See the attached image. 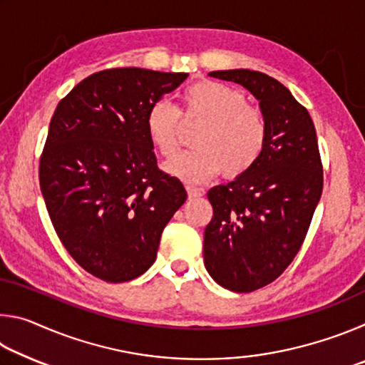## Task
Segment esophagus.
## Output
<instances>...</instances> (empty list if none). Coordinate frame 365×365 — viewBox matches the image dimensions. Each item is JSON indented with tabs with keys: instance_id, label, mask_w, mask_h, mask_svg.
Returning <instances> with one entry per match:
<instances>
[{
	"instance_id": "1",
	"label": "esophagus",
	"mask_w": 365,
	"mask_h": 365,
	"mask_svg": "<svg viewBox=\"0 0 365 365\" xmlns=\"http://www.w3.org/2000/svg\"><path fill=\"white\" fill-rule=\"evenodd\" d=\"M187 193H188V196H190V197L202 196V195H205V188L193 187V185H187Z\"/></svg>"
}]
</instances>
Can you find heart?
Masks as SVG:
<instances>
[{
	"label": "heart",
	"instance_id": "b5f03b06",
	"mask_svg": "<svg viewBox=\"0 0 365 365\" xmlns=\"http://www.w3.org/2000/svg\"><path fill=\"white\" fill-rule=\"evenodd\" d=\"M182 108L156 103L148 110L146 133L164 158L174 156L185 125L201 123L193 137L196 148L180 153L164 170L187 182H206L225 169L230 177L255 165L267 140V123L261 110L246 104L240 91L224 83L202 80L182 91Z\"/></svg>",
	"mask_w": 365,
	"mask_h": 365
}]
</instances>
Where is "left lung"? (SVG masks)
I'll return each mask as SVG.
<instances>
[{
  "label": "left lung",
  "instance_id": "obj_1",
  "mask_svg": "<svg viewBox=\"0 0 365 365\" xmlns=\"http://www.w3.org/2000/svg\"><path fill=\"white\" fill-rule=\"evenodd\" d=\"M209 76L245 86L267 123L257 163L207 191L214 215L205 230L206 269L220 287L250 293L298 255L322 195V160L311 115L279 80L250 69Z\"/></svg>",
  "mask_w": 365,
  "mask_h": 365
}]
</instances>
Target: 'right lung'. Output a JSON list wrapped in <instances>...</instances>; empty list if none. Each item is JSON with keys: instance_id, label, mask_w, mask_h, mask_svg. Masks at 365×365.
I'll return each mask as SVG.
<instances>
[{"instance_id": "add662e5", "label": "right lung", "mask_w": 365, "mask_h": 365, "mask_svg": "<svg viewBox=\"0 0 365 365\" xmlns=\"http://www.w3.org/2000/svg\"><path fill=\"white\" fill-rule=\"evenodd\" d=\"M188 73L120 67L96 72L59 101L40 159V188L61 243L104 282L140 277L185 200L158 168L148 110Z\"/></svg>"}]
</instances>
